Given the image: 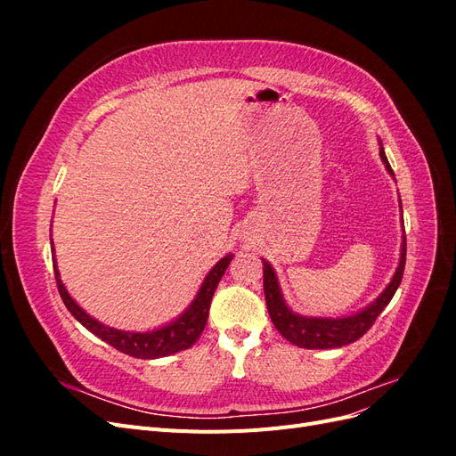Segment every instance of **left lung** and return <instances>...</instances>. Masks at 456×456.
Instances as JSON below:
<instances>
[{
	"label": "left lung",
	"instance_id": "1",
	"mask_svg": "<svg viewBox=\"0 0 456 456\" xmlns=\"http://www.w3.org/2000/svg\"><path fill=\"white\" fill-rule=\"evenodd\" d=\"M380 159L386 165V171L394 176V171L390 167L388 158L384 154L382 144H380ZM399 205H402V200H399ZM405 245L407 241L403 236L397 270L388 287H386L379 295V298H375V302H370V305L365 306L363 310L355 312L352 315H344V317H312V315H300L293 312L287 306V302L281 295L278 275H275L270 262L262 258V270H265V297H266V306H268V314L272 317L273 327L280 330L283 338L293 342L295 346L308 348V350L340 348V346H346V344L355 342L357 338H362L372 327V323H375L380 312L390 305V300L395 295L399 283H402L403 270H405V253H407Z\"/></svg>",
	"mask_w": 456,
	"mask_h": 456
}]
</instances>
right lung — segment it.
Wrapping results in <instances>:
<instances>
[{
	"mask_svg": "<svg viewBox=\"0 0 456 456\" xmlns=\"http://www.w3.org/2000/svg\"><path fill=\"white\" fill-rule=\"evenodd\" d=\"M232 258L233 255H226L224 258H220L216 262L213 270L205 275L196 298L191 300V305L178 315L176 320H173L171 323L163 327L144 330V333H141V330L136 333V330L114 329L101 323L99 320H94V317L81 308L70 297V293L66 291V287L61 280V272L57 268V258L54 256H53V268H54V280H57L61 298L66 305L68 312H70L81 325L123 354L141 357V360H156V357H165V355H171L194 346V342L200 338L201 330L205 329L207 317H209V306L215 295V289L218 281L223 280V275Z\"/></svg>",
	"mask_w": 456,
	"mask_h": 456,
	"instance_id": "right-lung-1",
	"label": "right lung"
}]
</instances>
